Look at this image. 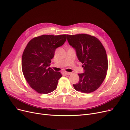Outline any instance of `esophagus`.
<instances>
[{
    "label": "esophagus",
    "mask_w": 130,
    "mask_h": 130,
    "mask_svg": "<svg viewBox=\"0 0 130 130\" xmlns=\"http://www.w3.org/2000/svg\"><path fill=\"white\" fill-rule=\"evenodd\" d=\"M65 74L66 75H71L72 74L71 72H65Z\"/></svg>",
    "instance_id": "34e87169"
}]
</instances>
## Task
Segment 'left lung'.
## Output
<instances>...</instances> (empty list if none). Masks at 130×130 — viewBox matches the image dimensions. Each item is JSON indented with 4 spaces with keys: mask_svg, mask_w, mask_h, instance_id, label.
I'll return each instance as SVG.
<instances>
[{
    "mask_svg": "<svg viewBox=\"0 0 130 130\" xmlns=\"http://www.w3.org/2000/svg\"><path fill=\"white\" fill-rule=\"evenodd\" d=\"M69 44L83 64L84 72L78 74L79 81L73 84L77 91L91 93L99 88L107 75L108 63L106 50L98 39L87 34L67 35Z\"/></svg>",
    "mask_w": 130,
    "mask_h": 130,
    "instance_id": "1",
    "label": "left lung"
}]
</instances>
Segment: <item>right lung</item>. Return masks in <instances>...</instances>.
I'll list each match as a JSON object with an SVG mask.
<instances>
[{
  "label": "right lung",
  "instance_id": "obj_1",
  "mask_svg": "<svg viewBox=\"0 0 130 130\" xmlns=\"http://www.w3.org/2000/svg\"><path fill=\"white\" fill-rule=\"evenodd\" d=\"M66 35H42L32 39L24 50L22 69L26 81L39 93L47 94L57 88L62 76L49 67L56 49L66 40Z\"/></svg>",
  "mask_w": 130,
  "mask_h": 130
}]
</instances>
